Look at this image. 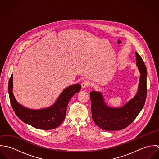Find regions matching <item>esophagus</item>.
<instances>
[{"label":"esophagus","instance_id":"obj_1","mask_svg":"<svg viewBox=\"0 0 159 159\" xmlns=\"http://www.w3.org/2000/svg\"><path fill=\"white\" fill-rule=\"evenodd\" d=\"M89 86V83L88 81H84L81 83V88H86Z\"/></svg>","mask_w":159,"mask_h":159}]
</instances>
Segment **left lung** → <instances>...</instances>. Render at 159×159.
<instances>
[{"mask_svg": "<svg viewBox=\"0 0 159 159\" xmlns=\"http://www.w3.org/2000/svg\"><path fill=\"white\" fill-rule=\"evenodd\" d=\"M136 64L140 73L138 91L135 96L124 106L112 108L107 105L101 92H90L92 117L94 122L105 130H119L126 128L143 109L147 95V70L141 56L135 52Z\"/></svg>", "mask_w": 159, "mask_h": 159, "instance_id": "obj_1", "label": "left lung"}]
</instances>
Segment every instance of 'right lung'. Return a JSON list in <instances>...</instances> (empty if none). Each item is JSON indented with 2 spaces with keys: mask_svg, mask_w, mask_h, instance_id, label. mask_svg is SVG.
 Returning <instances> with one entry per match:
<instances>
[{
  "mask_svg": "<svg viewBox=\"0 0 159 159\" xmlns=\"http://www.w3.org/2000/svg\"><path fill=\"white\" fill-rule=\"evenodd\" d=\"M13 74L8 81V94L11 107L16 116L24 122L42 130H51L59 127L64 121L68 102L71 98L81 89V85L76 84L66 88L60 94L55 103L51 107L32 110L24 107L15 99L13 93Z\"/></svg>",
  "mask_w": 159,
  "mask_h": 159,
  "instance_id": "right-lung-1",
  "label": "right lung"
}]
</instances>
